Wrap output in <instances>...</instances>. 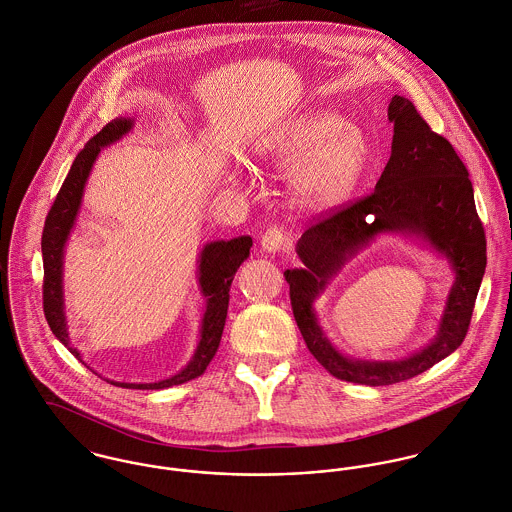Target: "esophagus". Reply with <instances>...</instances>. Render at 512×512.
I'll return each instance as SVG.
<instances>
[{
    "instance_id": "obj_1",
    "label": "esophagus",
    "mask_w": 512,
    "mask_h": 512,
    "mask_svg": "<svg viewBox=\"0 0 512 512\" xmlns=\"http://www.w3.org/2000/svg\"><path fill=\"white\" fill-rule=\"evenodd\" d=\"M290 247V235L283 228H269L261 237V249L269 255L283 253Z\"/></svg>"
}]
</instances>
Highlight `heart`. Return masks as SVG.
I'll use <instances>...</instances> for the list:
<instances>
[{
	"label": "heart",
	"mask_w": 512,
	"mask_h": 512,
	"mask_svg": "<svg viewBox=\"0 0 512 512\" xmlns=\"http://www.w3.org/2000/svg\"><path fill=\"white\" fill-rule=\"evenodd\" d=\"M255 165L292 167L288 188L296 204L328 210L351 196L367 169L369 149L363 135L332 110H316L286 121L253 147Z\"/></svg>",
	"instance_id": "b5f03b06"
}]
</instances>
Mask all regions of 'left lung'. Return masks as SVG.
Wrapping results in <instances>:
<instances>
[{
  "mask_svg": "<svg viewBox=\"0 0 512 512\" xmlns=\"http://www.w3.org/2000/svg\"><path fill=\"white\" fill-rule=\"evenodd\" d=\"M389 121L391 159L375 192L306 229L296 243L304 267L284 271L292 314L310 353L330 375L369 387L412 379L454 353L467 334L487 267V241L469 172L450 141L434 133L402 96H393ZM381 232H402L426 242L451 261L456 281L439 332L428 346L402 360H355L327 340L313 300Z\"/></svg>",
  "mask_w": 512,
  "mask_h": 512,
  "instance_id": "8db88e82",
  "label": "left lung"
}]
</instances>
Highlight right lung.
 Listing matches in <instances>:
<instances>
[{"mask_svg":"<svg viewBox=\"0 0 512 512\" xmlns=\"http://www.w3.org/2000/svg\"><path fill=\"white\" fill-rule=\"evenodd\" d=\"M133 125H135L133 117H115L98 135H94L84 145V149L76 155L70 171L58 190L57 200L45 220V229L41 237L43 269H45V281H43L45 318L53 334L57 336V340L64 343L82 365H86V361L82 359L80 351L70 345L68 324L64 314V286H62L64 247L76 224V218L82 206L84 188L100 151L119 141L123 135H127L133 129ZM251 245H253V239L249 235H241L229 241L224 239L210 241L202 247L198 255V288L206 298V310L200 324V340L190 361L176 375L155 383H119V381H110V383L123 389L159 391V389H169L172 385H182L186 381L200 377L220 347V340L226 326V316H228L231 281L239 265L249 257Z\"/></svg>","mask_w":512,"mask_h":512,"instance_id":"add662e5","label":"right lung"}]
</instances>
